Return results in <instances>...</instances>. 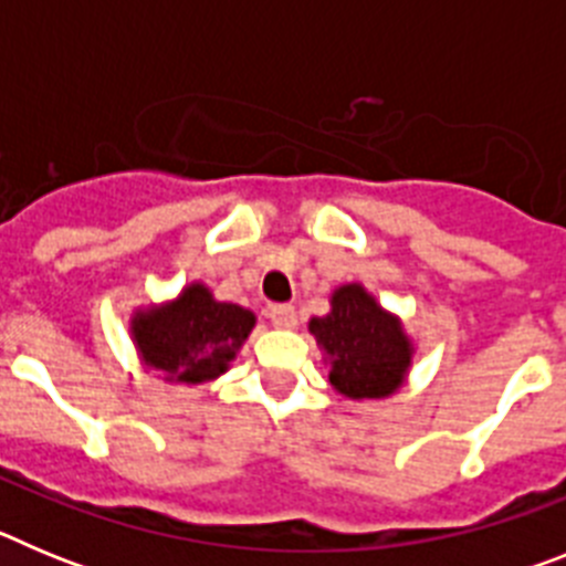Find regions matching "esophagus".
<instances>
[{
	"instance_id": "esophagus-1",
	"label": "esophagus",
	"mask_w": 566,
	"mask_h": 566,
	"mask_svg": "<svg viewBox=\"0 0 566 566\" xmlns=\"http://www.w3.org/2000/svg\"><path fill=\"white\" fill-rule=\"evenodd\" d=\"M269 319L277 328H294L297 326V312H294V306H272L269 308Z\"/></svg>"
}]
</instances>
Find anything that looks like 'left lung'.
Masks as SVG:
<instances>
[{
	"mask_svg": "<svg viewBox=\"0 0 566 566\" xmlns=\"http://www.w3.org/2000/svg\"><path fill=\"white\" fill-rule=\"evenodd\" d=\"M332 357V385L352 399L388 397L399 388L411 363V345L391 314L363 286H343L332 297V314L308 323Z\"/></svg>",
	"mask_w": 566,
	"mask_h": 566,
	"instance_id": "obj_1",
	"label": "left lung"
}]
</instances>
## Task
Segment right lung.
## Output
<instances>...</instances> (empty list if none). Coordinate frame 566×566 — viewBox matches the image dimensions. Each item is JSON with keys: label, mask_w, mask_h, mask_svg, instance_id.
Masks as SVG:
<instances>
[{"label": "right lung", "mask_w": 566, "mask_h": 566, "mask_svg": "<svg viewBox=\"0 0 566 566\" xmlns=\"http://www.w3.org/2000/svg\"><path fill=\"white\" fill-rule=\"evenodd\" d=\"M252 326V312L214 303L203 286H189L172 306L138 314L133 334L153 368L178 382H203L227 371Z\"/></svg>", "instance_id": "add662e5"}]
</instances>
